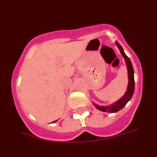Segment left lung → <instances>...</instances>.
<instances>
[{
  "label": "left lung",
  "mask_w": 157,
  "mask_h": 157,
  "mask_svg": "<svg viewBox=\"0 0 157 157\" xmlns=\"http://www.w3.org/2000/svg\"><path fill=\"white\" fill-rule=\"evenodd\" d=\"M117 45L119 48H120L122 55L123 56V57L125 58L126 65H127L128 73V89L125 95L117 102H114V103L112 104L111 105L109 106H99L97 105H94L95 107H96L97 109H99L100 111H104V112L114 113L120 111V110H121L122 109H123L124 106H125L126 104H127V102L131 99L134 91V72L132 63H131L128 57L125 54V52H124L121 46H120L118 43H117Z\"/></svg>",
  "instance_id": "left-lung-1"
}]
</instances>
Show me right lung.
Returning <instances> with one entry per match:
<instances>
[{
  "instance_id": "1",
  "label": "right lung",
  "mask_w": 157,
  "mask_h": 157,
  "mask_svg": "<svg viewBox=\"0 0 157 157\" xmlns=\"http://www.w3.org/2000/svg\"><path fill=\"white\" fill-rule=\"evenodd\" d=\"M56 122V121H54V122Z\"/></svg>"
}]
</instances>
